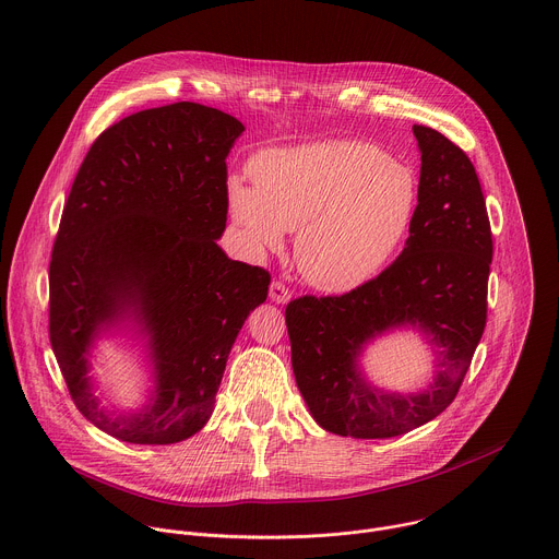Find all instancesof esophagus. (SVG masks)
<instances>
[{
    "mask_svg": "<svg viewBox=\"0 0 559 559\" xmlns=\"http://www.w3.org/2000/svg\"><path fill=\"white\" fill-rule=\"evenodd\" d=\"M270 298H272L276 305H285V302H289L292 292H289L281 281H274V283L270 285Z\"/></svg>",
    "mask_w": 559,
    "mask_h": 559,
    "instance_id": "esophagus-1",
    "label": "esophagus"
}]
</instances>
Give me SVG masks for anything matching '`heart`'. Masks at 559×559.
I'll list each match as a JSON object with an SVG mask.
<instances>
[{
	"label": "heart",
	"mask_w": 559,
	"mask_h": 559,
	"mask_svg": "<svg viewBox=\"0 0 559 559\" xmlns=\"http://www.w3.org/2000/svg\"><path fill=\"white\" fill-rule=\"evenodd\" d=\"M250 175L254 186L227 181L234 225L257 254L283 248L285 229H298V270L323 292L376 278L405 246L420 205L416 170L365 141L265 150Z\"/></svg>",
	"instance_id": "heart-1"
}]
</instances>
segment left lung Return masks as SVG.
Masks as SVG:
<instances>
[{
    "label": "left lung",
    "mask_w": 559,
    "mask_h": 559,
    "mask_svg": "<svg viewBox=\"0 0 559 559\" xmlns=\"http://www.w3.org/2000/svg\"><path fill=\"white\" fill-rule=\"evenodd\" d=\"M414 134L420 205L401 257L343 296H300L285 309L300 395L336 436L393 438L440 416L487 325L493 241L480 181L444 134L427 126H414ZM403 326L418 329L437 354L430 382L407 394L371 385L359 369L371 340Z\"/></svg>",
    "instance_id": "obj_1"
}]
</instances>
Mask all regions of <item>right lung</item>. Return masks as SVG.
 I'll return each instance as SVG.
<instances>
[{"instance_id":"obj_1","label":"right lung","mask_w":559,"mask_h":559,"mask_svg":"<svg viewBox=\"0 0 559 559\" xmlns=\"http://www.w3.org/2000/svg\"><path fill=\"white\" fill-rule=\"evenodd\" d=\"M246 126L179 102L121 119L91 145L50 261V345L76 409L130 444L205 427L229 349L267 298L270 274L231 261L225 158ZM121 329L146 341L153 391L136 413L98 407L90 352Z\"/></svg>"}]
</instances>
